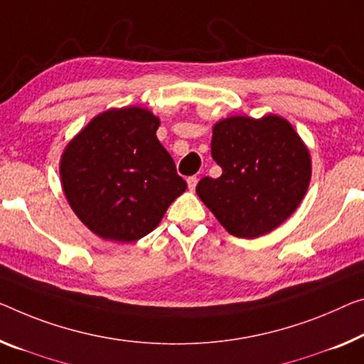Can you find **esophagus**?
<instances>
[{
    "label": "esophagus",
    "instance_id": "1",
    "mask_svg": "<svg viewBox=\"0 0 364 364\" xmlns=\"http://www.w3.org/2000/svg\"><path fill=\"white\" fill-rule=\"evenodd\" d=\"M197 183H198V178L195 177V176L187 178V186H188L190 190H195V187H197Z\"/></svg>",
    "mask_w": 364,
    "mask_h": 364
}]
</instances>
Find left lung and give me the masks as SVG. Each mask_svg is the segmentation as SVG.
Instances as JSON below:
<instances>
[{"label": "left lung", "mask_w": 364, "mask_h": 364, "mask_svg": "<svg viewBox=\"0 0 364 364\" xmlns=\"http://www.w3.org/2000/svg\"><path fill=\"white\" fill-rule=\"evenodd\" d=\"M211 158L223 174L201 178L197 195L236 237L272 232L294 213L309 188V149L293 125L275 114L216 122Z\"/></svg>", "instance_id": "obj_1"}]
</instances>
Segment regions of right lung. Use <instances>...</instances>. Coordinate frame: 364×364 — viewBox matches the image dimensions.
<instances>
[{
	"instance_id": "add662e5",
	"label": "right lung",
	"mask_w": 364,
	"mask_h": 364,
	"mask_svg": "<svg viewBox=\"0 0 364 364\" xmlns=\"http://www.w3.org/2000/svg\"><path fill=\"white\" fill-rule=\"evenodd\" d=\"M159 124V117L136 105L109 109L65 146L63 193L96 236L114 242L144 237L187 190L156 136Z\"/></svg>"
}]
</instances>
